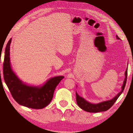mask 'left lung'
<instances>
[{"instance_id":"obj_1","label":"left lung","mask_w":133,"mask_h":133,"mask_svg":"<svg viewBox=\"0 0 133 133\" xmlns=\"http://www.w3.org/2000/svg\"><path fill=\"white\" fill-rule=\"evenodd\" d=\"M116 37L117 39H120V38L118 37L117 35H116ZM127 70L128 69H126L125 73V78L124 80L123 84L122 85V90L118 93L116 97H114L111 100L105 101V102H101L98 104H93V103H89L87 101L85 100L84 98H82V97L78 96V94L76 92V102H77V105L79 106L81 109L84 110V111L90 112H98L101 111H107V110L110 109V107H112V105L114 104L116 101L117 100V98L119 97V96L121 95V94L123 93L124 89L125 88L126 82H127Z\"/></svg>"}]
</instances>
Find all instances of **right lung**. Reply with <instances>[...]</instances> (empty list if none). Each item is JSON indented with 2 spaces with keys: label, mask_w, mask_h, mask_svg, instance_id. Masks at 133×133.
<instances>
[{
  "label": "right lung",
  "mask_w": 133,
  "mask_h": 133,
  "mask_svg": "<svg viewBox=\"0 0 133 133\" xmlns=\"http://www.w3.org/2000/svg\"><path fill=\"white\" fill-rule=\"evenodd\" d=\"M12 39L5 49L3 73L4 82L13 98L19 104L34 109L46 107L52 100L54 91L64 76L51 78L42 87H31L23 84L13 73L10 66L9 50Z\"/></svg>",
  "instance_id": "1"
}]
</instances>
